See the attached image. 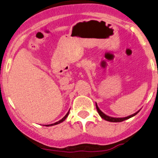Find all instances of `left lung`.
<instances>
[{
	"instance_id": "obj_1",
	"label": "left lung",
	"mask_w": 158,
	"mask_h": 158,
	"mask_svg": "<svg viewBox=\"0 0 158 158\" xmlns=\"http://www.w3.org/2000/svg\"><path fill=\"white\" fill-rule=\"evenodd\" d=\"M95 105H96L97 110H98V112L99 113V115H100V117L102 118H103L104 120H106V121H110V122H121V121H125V120H127V119L130 118H131V117L134 116V115H136L140 111V110H138L137 112L134 113V114H132L131 115H129V116L124 117V118H114V117L108 116V115L105 114L104 113H102V111L100 110V108H98V105H97V103H95Z\"/></svg>"
}]
</instances>
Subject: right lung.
<instances>
[{
	"label": "right lung",
	"instance_id": "right-lung-1",
	"mask_svg": "<svg viewBox=\"0 0 158 158\" xmlns=\"http://www.w3.org/2000/svg\"><path fill=\"white\" fill-rule=\"evenodd\" d=\"M69 110L68 111V113H66V115H65V116L62 119H60V121H58V122H56V123H52V124H49V125H46L47 126V127H50V126H54V125H57V124H58V123H61V122H63V121H64L65 120H66V118L67 117H68V115H69Z\"/></svg>",
	"mask_w": 158,
	"mask_h": 158
}]
</instances>
